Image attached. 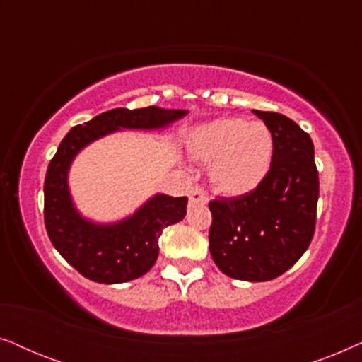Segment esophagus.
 Returning a JSON list of instances; mask_svg holds the SVG:
<instances>
[{
    "mask_svg": "<svg viewBox=\"0 0 362 362\" xmlns=\"http://www.w3.org/2000/svg\"><path fill=\"white\" fill-rule=\"evenodd\" d=\"M189 202L191 204H207L206 192L199 189V187H192L189 191Z\"/></svg>",
    "mask_w": 362,
    "mask_h": 362,
    "instance_id": "34e87169",
    "label": "esophagus"
}]
</instances>
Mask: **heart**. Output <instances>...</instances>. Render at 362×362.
<instances>
[{"label": "heart", "instance_id": "obj_1", "mask_svg": "<svg viewBox=\"0 0 362 362\" xmlns=\"http://www.w3.org/2000/svg\"><path fill=\"white\" fill-rule=\"evenodd\" d=\"M186 151L207 166V176L222 196L240 197L264 185L274 165L275 140L264 123L216 118L191 128Z\"/></svg>", "mask_w": 362, "mask_h": 362}]
</instances>
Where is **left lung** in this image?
<instances>
[{"instance_id":"left-lung-1","label":"left lung","mask_w":362,"mask_h":362,"mask_svg":"<svg viewBox=\"0 0 362 362\" xmlns=\"http://www.w3.org/2000/svg\"><path fill=\"white\" fill-rule=\"evenodd\" d=\"M254 113L274 135V165L250 194L209 202V250L230 279L267 281L285 274L308 249L320 181L308 133L281 113Z\"/></svg>"}]
</instances>
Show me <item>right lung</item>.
<instances>
[{"instance_id": "right-lung-1", "label": "right lung", "mask_w": 362, "mask_h": 362, "mask_svg": "<svg viewBox=\"0 0 362 362\" xmlns=\"http://www.w3.org/2000/svg\"><path fill=\"white\" fill-rule=\"evenodd\" d=\"M186 110L146 107L113 108L74 127L49 163L44 181V222L56 250L86 279L97 284H123L145 275L158 259V239L165 227L186 216L187 197L155 194L135 214L113 224L82 217L69 192L67 175L74 158L88 143L118 132L158 130L186 115Z\"/></svg>"}]
</instances>
